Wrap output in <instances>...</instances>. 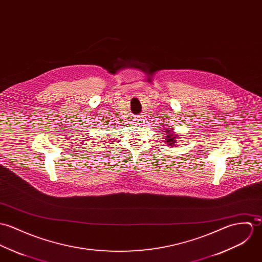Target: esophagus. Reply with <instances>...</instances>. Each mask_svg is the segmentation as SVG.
<instances>
[{
	"mask_svg": "<svg viewBox=\"0 0 262 262\" xmlns=\"http://www.w3.org/2000/svg\"><path fill=\"white\" fill-rule=\"evenodd\" d=\"M142 121H143V120H141L140 117H138V118L136 119V122H137V123H140V122H142Z\"/></svg>",
	"mask_w": 262,
	"mask_h": 262,
	"instance_id": "esophagus-1",
	"label": "esophagus"
}]
</instances>
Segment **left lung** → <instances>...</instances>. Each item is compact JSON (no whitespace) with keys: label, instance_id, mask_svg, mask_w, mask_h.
Listing matches in <instances>:
<instances>
[{"label":"left lung","instance_id":"obj_1","mask_svg":"<svg viewBox=\"0 0 262 262\" xmlns=\"http://www.w3.org/2000/svg\"><path fill=\"white\" fill-rule=\"evenodd\" d=\"M170 130V128H167V130H166V133H167V137H166V139L164 140L165 141V143H167L166 145H170V146H174V144L177 142V140H176V136H174V134H172V132H169ZM173 130V129H172Z\"/></svg>","mask_w":262,"mask_h":262}]
</instances>
